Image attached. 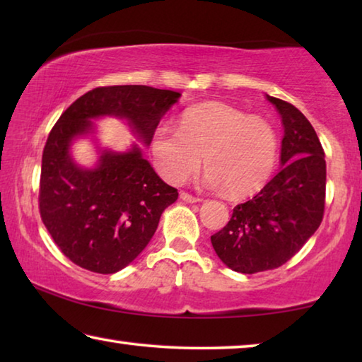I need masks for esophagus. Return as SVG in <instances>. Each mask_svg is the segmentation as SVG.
<instances>
[{"label":"esophagus","mask_w":362,"mask_h":362,"mask_svg":"<svg viewBox=\"0 0 362 362\" xmlns=\"http://www.w3.org/2000/svg\"><path fill=\"white\" fill-rule=\"evenodd\" d=\"M180 198H182V201H185V203H198L199 201V198H196V196L185 193V192L180 193Z\"/></svg>","instance_id":"1"}]
</instances>
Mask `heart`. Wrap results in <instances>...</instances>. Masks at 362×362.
I'll return each mask as SVG.
<instances>
[{"instance_id":"obj_1","label":"heart","mask_w":362,"mask_h":362,"mask_svg":"<svg viewBox=\"0 0 362 362\" xmlns=\"http://www.w3.org/2000/svg\"><path fill=\"white\" fill-rule=\"evenodd\" d=\"M151 156L158 173L174 185L198 173L204 156L209 168L204 187L247 196L272 175L278 139L265 119L223 103H204L183 112L180 129L158 126L151 137Z\"/></svg>"}]
</instances>
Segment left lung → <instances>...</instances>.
<instances>
[{"label": "left lung", "instance_id": "1", "mask_svg": "<svg viewBox=\"0 0 362 362\" xmlns=\"http://www.w3.org/2000/svg\"><path fill=\"white\" fill-rule=\"evenodd\" d=\"M267 99L284 126L279 173L252 199L238 204L223 230L211 236L218 259L244 274L291 260L321 225L326 198V161L313 126L291 103Z\"/></svg>", "mask_w": 362, "mask_h": 362}]
</instances>
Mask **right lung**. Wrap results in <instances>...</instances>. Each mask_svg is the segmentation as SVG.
Returning <instances> with one entry per match:
<instances>
[{"mask_svg":"<svg viewBox=\"0 0 362 362\" xmlns=\"http://www.w3.org/2000/svg\"><path fill=\"white\" fill-rule=\"evenodd\" d=\"M180 95L139 84L97 88L73 102L52 127L42 151L40 212L54 243L78 267L100 274L126 268L150 243L164 209L179 198L136 142L124 151L100 146L94 121H124L148 146ZM88 136L100 155L90 168L71 155L72 144Z\"/></svg>","mask_w":362,"mask_h":362,"instance_id":"right-lung-1","label":"right lung"}]
</instances>
